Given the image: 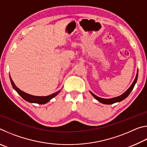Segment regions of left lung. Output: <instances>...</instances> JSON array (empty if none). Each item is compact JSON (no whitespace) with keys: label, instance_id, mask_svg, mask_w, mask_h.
<instances>
[{"label":"left lung","instance_id":"left-lung-1","mask_svg":"<svg viewBox=\"0 0 147 147\" xmlns=\"http://www.w3.org/2000/svg\"><path fill=\"white\" fill-rule=\"evenodd\" d=\"M138 71H137L136 78L134 80L133 83L131 84V85L130 86V88H129L127 89V90L124 92L123 94H122L121 95L116 96V97L111 98H103L98 97V96H97L96 95H95V94L92 93L91 91H89V92H90V93L92 94V95H93V97L95 98L96 100H97L98 102H100L102 103V104H112L116 103V102H121L122 100H123L124 99H125L129 95V94H130V92L132 91V89L134 88V86H135V84L137 82V80H138Z\"/></svg>","mask_w":147,"mask_h":147}]
</instances>
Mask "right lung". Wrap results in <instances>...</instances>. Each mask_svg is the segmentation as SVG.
Masks as SVG:
<instances>
[{"label": "right lung", "instance_id": "obj_1", "mask_svg": "<svg viewBox=\"0 0 147 147\" xmlns=\"http://www.w3.org/2000/svg\"><path fill=\"white\" fill-rule=\"evenodd\" d=\"M9 79H10V82H11L12 87H13V88L17 92V93H18L19 95L24 99V100H25L26 101L29 102H31V103H37L39 104H46L51 100L52 98L55 97L57 94H58L61 90V89H60V90H59L58 91H57L56 93H54L52 94H50L49 96H34V95H32V94L26 93L25 92L21 91V89L17 88V87L15 85L13 80H12L10 75H9Z\"/></svg>", "mask_w": 147, "mask_h": 147}]
</instances>
